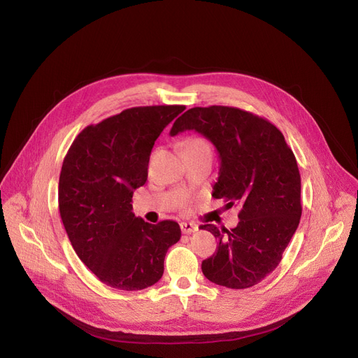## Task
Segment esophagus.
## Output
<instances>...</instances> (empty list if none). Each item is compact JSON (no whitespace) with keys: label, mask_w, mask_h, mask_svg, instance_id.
Wrapping results in <instances>:
<instances>
[{"label":"esophagus","mask_w":358,"mask_h":358,"mask_svg":"<svg viewBox=\"0 0 358 358\" xmlns=\"http://www.w3.org/2000/svg\"><path fill=\"white\" fill-rule=\"evenodd\" d=\"M180 227L184 234H192V232H196L199 229V227L193 222H181Z\"/></svg>","instance_id":"1"}]
</instances>
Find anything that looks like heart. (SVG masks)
I'll return each mask as SVG.
<instances>
[{"mask_svg": "<svg viewBox=\"0 0 358 358\" xmlns=\"http://www.w3.org/2000/svg\"><path fill=\"white\" fill-rule=\"evenodd\" d=\"M184 149H209V145L205 138L192 137V138H189V141L184 142Z\"/></svg>", "mask_w": 358, "mask_h": 358, "instance_id": "obj_1", "label": "heart"}]
</instances>
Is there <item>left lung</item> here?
Wrapping results in <instances>:
<instances>
[{
    "mask_svg": "<svg viewBox=\"0 0 358 358\" xmlns=\"http://www.w3.org/2000/svg\"><path fill=\"white\" fill-rule=\"evenodd\" d=\"M194 130L220 153L212 196L240 206L236 228L201 225L220 240L201 262L210 282L232 289L259 284L279 265L301 217V178L284 134L272 122L238 108H192L169 134Z\"/></svg>",
    "mask_w": 358,
    "mask_h": 358,
    "instance_id": "1",
    "label": "left lung"
}]
</instances>
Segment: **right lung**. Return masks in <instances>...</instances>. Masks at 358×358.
Returning a JSON list of instances; mask_svg holds the SVG:
<instances>
[{"mask_svg": "<svg viewBox=\"0 0 358 358\" xmlns=\"http://www.w3.org/2000/svg\"><path fill=\"white\" fill-rule=\"evenodd\" d=\"M182 105L136 106L87 126L70 146L58 206L77 256L99 281L122 291L157 284L168 248L181 237L176 221L153 225L133 213L131 197L148 180L155 141Z\"/></svg>", "mask_w": 358, "mask_h": 358, "instance_id": "1", "label": "right lung"}]
</instances>
